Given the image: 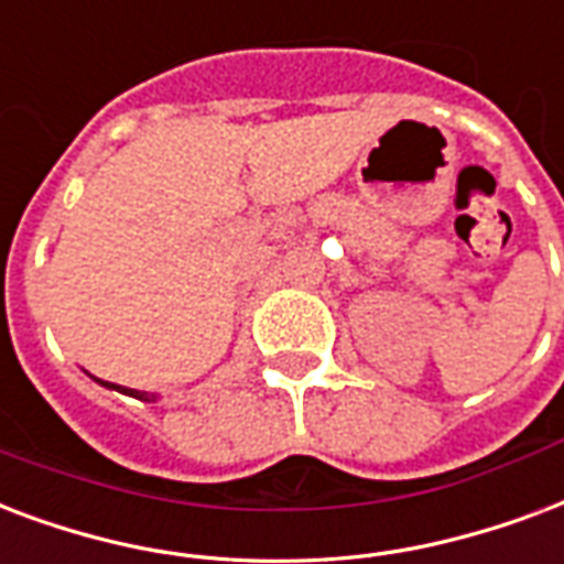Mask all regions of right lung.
Here are the masks:
<instances>
[{"instance_id":"add662e5","label":"right lung","mask_w":564,"mask_h":564,"mask_svg":"<svg viewBox=\"0 0 564 564\" xmlns=\"http://www.w3.org/2000/svg\"><path fill=\"white\" fill-rule=\"evenodd\" d=\"M97 384L109 387V390H118V393H127L132 399H141V402H156L159 393H144V390H129V387H120V384H111V381H100V378H94Z\"/></svg>"}]
</instances>
